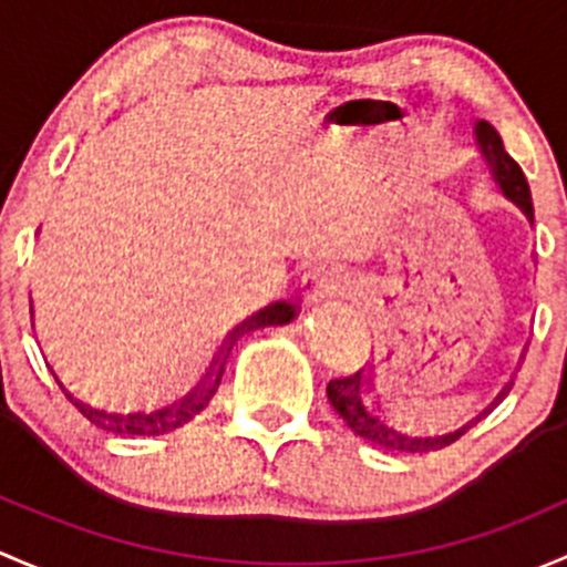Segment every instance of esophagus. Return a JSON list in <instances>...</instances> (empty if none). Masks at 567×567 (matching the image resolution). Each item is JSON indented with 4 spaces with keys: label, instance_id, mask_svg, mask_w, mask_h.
<instances>
[{
    "label": "esophagus",
    "instance_id": "34e87169",
    "mask_svg": "<svg viewBox=\"0 0 567 567\" xmlns=\"http://www.w3.org/2000/svg\"><path fill=\"white\" fill-rule=\"evenodd\" d=\"M302 302L306 306H317V302L327 300V297L341 291V276L330 267H313L302 276Z\"/></svg>",
    "mask_w": 567,
    "mask_h": 567
}]
</instances>
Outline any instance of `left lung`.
I'll use <instances>...</instances> for the list:
<instances>
[{"label": "left lung", "instance_id": "obj_1", "mask_svg": "<svg viewBox=\"0 0 567 567\" xmlns=\"http://www.w3.org/2000/svg\"><path fill=\"white\" fill-rule=\"evenodd\" d=\"M475 138L477 150H481L483 161H486L492 179L497 183L502 196L511 198L527 220L533 224V196H529L527 177H524L522 166L505 153V144H502L499 133L494 131L488 122H477L475 125ZM327 399H330L332 410L341 414L343 423L354 431L358 436H363L365 442H373L379 447H388V451L399 453H431L442 451L445 445L456 442L464 429L451 431V434H440V431H420V429H406V425H395L388 417V412L379 406V401H373L371 390V377L365 369H360L352 377L343 379H330L327 384Z\"/></svg>", "mask_w": 567, "mask_h": 567}]
</instances>
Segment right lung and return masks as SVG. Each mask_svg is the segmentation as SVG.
Returning <instances> with one entry per match:
<instances>
[{"label": "right lung", "mask_w": 567, "mask_h": 567, "mask_svg": "<svg viewBox=\"0 0 567 567\" xmlns=\"http://www.w3.org/2000/svg\"><path fill=\"white\" fill-rule=\"evenodd\" d=\"M297 306L289 300L272 302L267 306L265 311L254 313L250 319H245L240 327H235V332L229 336L226 347L220 349L218 360H213L207 371L202 373V379H196L190 388H185L183 393L168 395L166 401H157L153 406H142V410H111V406H97L84 401L81 395L70 393L65 384L60 382V388L65 390V395L70 399V404H75V410L84 414L90 423L101 425L103 431H111V434H133V436H161L168 434V431L179 429L188 420H194L204 406L209 404V399L218 390L220 377H224V365H226V354H229L231 343L237 341L240 332H250L259 330V327H272V324H289L295 319Z\"/></svg>", "instance_id": "1"}]
</instances>
